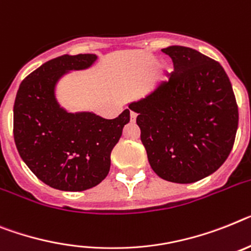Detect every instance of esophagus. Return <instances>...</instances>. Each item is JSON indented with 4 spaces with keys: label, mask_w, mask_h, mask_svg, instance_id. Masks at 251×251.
I'll list each match as a JSON object with an SVG mask.
<instances>
[{
    "label": "esophagus",
    "mask_w": 251,
    "mask_h": 251,
    "mask_svg": "<svg viewBox=\"0 0 251 251\" xmlns=\"http://www.w3.org/2000/svg\"><path fill=\"white\" fill-rule=\"evenodd\" d=\"M136 117H138V113H135L134 111H131V112H130V119H131V121H135Z\"/></svg>",
    "instance_id": "esophagus-1"
}]
</instances>
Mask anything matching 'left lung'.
<instances>
[{
	"mask_svg": "<svg viewBox=\"0 0 251 251\" xmlns=\"http://www.w3.org/2000/svg\"><path fill=\"white\" fill-rule=\"evenodd\" d=\"M174 71L129 108L151 170L166 181L191 184L216 172L233 147L239 109L220 62L189 47L163 48Z\"/></svg>",
	"mask_w": 251,
	"mask_h": 251,
	"instance_id": "obj_1",
	"label": "left lung"
}]
</instances>
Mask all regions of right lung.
<instances>
[{"instance_id": "right-lung-1", "label": "right lung", "mask_w": 251, "mask_h": 251, "mask_svg": "<svg viewBox=\"0 0 251 251\" xmlns=\"http://www.w3.org/2000/svg\"><path fill=\"white\" fill-rule=\"evenodd\" d=\"M97 58L93 53L64 54L47 61L23 80L16 93L14 139L19 154L53 189L83 191L102 182L111 167V151L130 121V109L107 120L89 111L69 112L58 102L60 80L89 69Z\"/></svg>"}]
</instances>
